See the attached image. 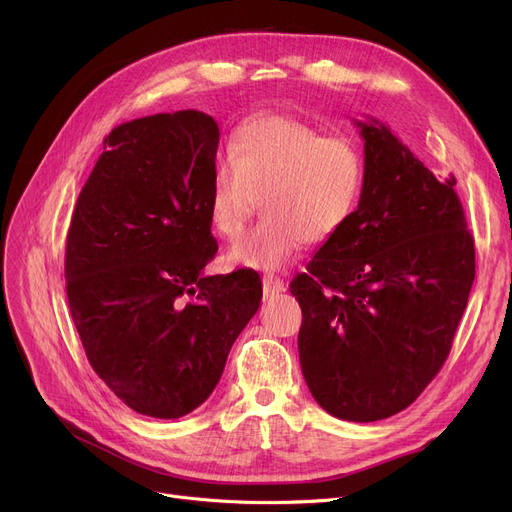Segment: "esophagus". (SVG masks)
Instances as JSON below:
<instances>
[{"mask_svg": "<svg viewBox=\"0 0 512 512\" xmlns=\"http://www.w3.org/2000/svg\"><path fill=\"white\" fill-rule=\"evenodd\" d=\"M284 290H286L284 280H280L274 274H265L263 276V292H265V297H274V294H280Z\"/></svg>", "mask_w": 512, "mask_h": 512, "instance_id": "esophagus-1", "label": "esophagus"}]
</instances>
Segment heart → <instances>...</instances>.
<instances>
[{
    "instance_id": "obj_1",
    "label": "heart",
    "mask_w": 512,
    "mask_h": 512,
    "mask_svg": "<svg viewBox=\"0 0 512 512\" xmlns=\"http://www.w3.org/2000/svg\"><path fill=\"white\" fill-rule=\"evenodd\" d=\"M215 161L209 218L234 240L253 218L259 197L267 211L230 251L238 265L278 270L303 242L334 238L355 213L365 182V159L355 139L324 137L290 116L270 114L242 124Z\"/></svg>"
}]
</instances>
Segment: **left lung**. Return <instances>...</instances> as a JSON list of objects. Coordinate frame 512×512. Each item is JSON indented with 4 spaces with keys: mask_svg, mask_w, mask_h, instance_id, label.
I'll return each mask as SVG.
<instances>
[{
    "mask_svg": "<svg viewBox=\"0 0 512 512\" xmlns=\"http://www.w3.org/2000/svg\"><path fill=\"white\" fill-rule=\"evenodd\" d=\"M365 182L351 220L290 282L299 357L317 405L369 423L392 417L436 378L475 278V247L454 176L440 182L371 118Z\"/></svg>",
    "mask_w": 512,
    "mask_h": 512,
    "instance_id": "1",
    "label": "left lung"
}]
</instances>
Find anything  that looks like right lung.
<instances>
[{
  "instance_id": "right-lung-1",
  "label": "right lung",
  "mask_w": 512,
  "mask_h": 512,
  "mask_svg": "<svg viewBox=\"0 0 512 512\" xmlns=\"http://www.w3.org/2000/svg\"><path fill=\"white\" fill-rule=\"evenodd\" d=\"M218 143V122L197 110L116 126L66 238V294L87 359L124 405L155 419L203 405L263 297L249 267L205 274L218 253Z\"/></svg>"
}]
</instances>
